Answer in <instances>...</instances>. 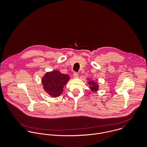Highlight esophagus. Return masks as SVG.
Here are the masks:
<instances>
[{"mask_svg":"<svg viewBox=\"0 0 147 147\" xmlns=\"http://www.w3.org/2000/svg\"><path fill=\"white\" fill-rule=\"evenodd\" d=\"M73 75H74V77L75 78H78V76H79V74H78V72H75L74 73Z\"/></svg>","mask_w":147,"mask_h":147,"instance_id":"34e87169","label":"esophagus"}]
</instances>
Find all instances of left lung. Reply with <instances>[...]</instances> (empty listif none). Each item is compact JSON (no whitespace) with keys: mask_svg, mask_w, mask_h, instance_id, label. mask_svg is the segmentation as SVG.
I'll return each mask as SVG.
<instances>
[{"mask_svg":"<svg viewBox=\"0 0 147 147\" xmlns=\"http://www.w3.org/2000/svg\"><path fill=\"white\" fill-rule=\"evenodd\" d=\"M88 83L89 85V88L91 89V90L93 92H96L98 90V85L97 84L96 82H94V81H89L88 82Z\"/></svg>","mask_w":147,"mask_h":147,"instance_id":"obj_1","label":"left lung"}]
</instances>
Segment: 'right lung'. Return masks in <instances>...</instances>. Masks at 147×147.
<instances>
[{"instance_id":"1","label":"right lung","mask_w":147,"mask_h":147,"mask_svg":"<svg viewBox=\"0 0 147 147\" xmlns=\"http://www.w3.org/2000/svg\"><path fill=\"white\" fill-rule=\"evenodd\" d=\"M69 79L68 75L63 74L58 71L47 72L42 79L43 89L50 96L58 97L63 92V87Z\"/></svg>"}]
</instances>
